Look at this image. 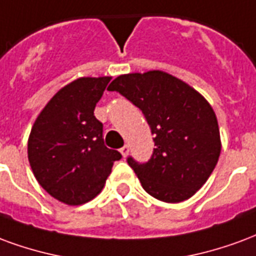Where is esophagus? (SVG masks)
I'll use <instances>...</instances> for the list:
<instances>
[{
    "label": "esophagus",
    "mask_w": 256,
    "mask_h": 256,
    "mask_svg": "<svg viewBox=\"0 0 256 256\" xmlns=\"http://www.w3.org/2000/svg\"><path fill=\"white\" fill-rule=\"evenodd\" d=\"M120 152H121V156H128V152H130V147L126 146H126H122L120 148Z\"/></svg>",
    "instance_id": "esophagus-1"
}]
</instances>
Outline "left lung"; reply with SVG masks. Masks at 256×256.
Segmentation results:
<instances>
[{
	"label": "left lung",
	"instance_id": "1",
	"mask_svg": "<svg viewBox=\"0 0 256 256\" xmlns=\"http://www.w3.org/2000/svg\"><path fill=\"white\" fill-rule=\"evenodd\" d=\"M108 90L138 106L154 135L150 161L128 158L144 191L166 203L195 195L221 154L217 116L206 98L164 70L120 74Z\"/></svg>",
	"mask_w": 256,
	"mask_h": 256
}]
</instances>
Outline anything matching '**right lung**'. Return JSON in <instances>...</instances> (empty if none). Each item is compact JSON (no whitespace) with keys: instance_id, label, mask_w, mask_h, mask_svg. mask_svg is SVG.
<instances>
[{"instance_id":"add662e5","label":"right lung","mask_w":256,"mask_h":256,"mask_svg":"<svg viewBox=\"0 0 256 256\" xmlns=\"http://www.w3.org/2000/svg\"><path fill=\"white\" fill-rule=\"evenodd\" d=\"M112 78H79L46 104L28 138L30 166L49 195L69 206L94 199L121 154L104 144L96 102Z\"/></svg>"}]
</instances>
